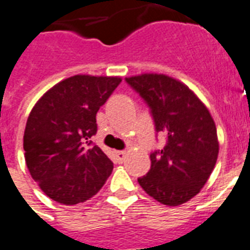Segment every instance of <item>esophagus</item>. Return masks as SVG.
Listing matches in <instances>:
<instances>
[{"label": "esophagus", "mask_w": 250, "mask_h": 250, "mask_svg": "<svg viewBox=\"0 0 250 250\" xmlns=\"http://www.w3.org/2000/svg\"><path fill=\"white\" fill-rule=\"evenodd\" d=\"M127 157V153L125 151H115V158H117V162L118 163H123Z\"/></svg>", "instance_id": "1"}]
</instances>
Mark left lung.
Returning a JSON list of instances; mask_svg holds the SVG:
<instances>
[{"mask_svg": "<svg viewBox=\"0 0 250 250\" xmlns=\"http://www.w3.org/2000/svg\"><path fill=\"white\" fill-rule=\"evenodd\" d=\"M125 81L151 109L155 128L167 144L150 155L151 167L140 186L157 202L176 207L188 202L207 184L218 158V137L203 101L181 81L144 73Z\"/></svg>", "mask_w": 250, "mask_h": 250, "instance_id": "1", "label": "left lung"}]
</instances>
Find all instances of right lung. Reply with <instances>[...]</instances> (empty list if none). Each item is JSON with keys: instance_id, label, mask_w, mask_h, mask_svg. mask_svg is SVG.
<instances>
[{"instance_id": "add662e5", "label": "right lung", "mask_w": 250, "mask_h": 250, "mask_svg": "<svg viewBox=\"0 0 250 250\" xmlns=\"http://www.w3.org/2000/svg\"><path fill=\"white\" fill-rule=\"evenodd\" d=\"M122 82L121 77L77 74L41 96L30 110L23 147L30 176L41 190L65 206L96 195L113 171L99 146L96 113Z\"/></svg>"}]
</instances>
